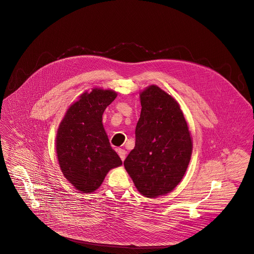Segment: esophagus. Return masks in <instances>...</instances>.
Returning a JSON list of instances; mask_svg holds the SVG:
<instances>
[{
    "instance_id": "34e87169",
    "label": "esophagus",
    "mask_w": 254,
    "mask_h": 254,
    "mask_svg": "<svg viewBox=\"0 0 254 254\" xmlns=\"http://www.w3.org/2000/svg\"><path fill=\"white\" fill-rule=\"evenodd\" d=\"M126 154H127V152H126L124 149H118V155L121 157L122 160H125Z\"/></svg>"
}]
</instances>
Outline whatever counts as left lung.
Returning <instances> with one entry per match:
<instances>
[{
  "label": "left lung",
  "mask_w": 254,
  "mask_h": 254,
  "mask_svg": "<svg viewBox=\"0 0 254 254\" xmlns=\"http://www.w3.org/2000/svg\"><path fill=\"white\" fill-rule=\"evenodd\" d=\"M135 147L124 161L139 192L154 198L173 190L189 166L192 142L174 98L152 85L140 94Z\"/></svg>",
  "instance_id": "8db88e82"
}]
</instances>
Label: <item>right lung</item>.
Returning a JSON list of instances; mask_svg holds the SVG:
<instances>
[{
	"instance_id": "add662e5",
	"label": "right lung",
	"mask_w": 254,
	"mask_h": 254,
	"mask_svg": "<svg viewBox=\"0 0 254 254\" xmlns=\"http://www.w3.org/2000/svg\"><path fill=\"white\" fill-rule=\"evenodd\" d=\"M116 97L111 90L85 93L68 108L60 125L59 164L65 179L82 192L98 190L108 171L122 165L102 126V114Z\"/></svg>"
}]
</instances>
